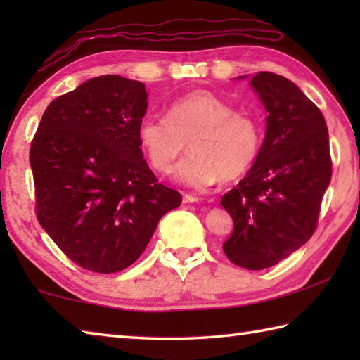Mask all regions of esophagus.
Returning a JSON list of instances; mask_svg holds the SVG:
<instances>
[{
  "label": "esophagus",
  "mask_w": 360,
  "mask_h": 360,
  "mask_svg": "<svg viewBox=\"0 0 360 360\" xmlns=\"http://www.w3.org/2000/svg\"><path fill=\"white\" fill-rule=\"evenodd\" d=\"M182 203H186V205H188V203H198V198L193 197V195L184 193V195H182Z\"/></svg>",
  "instance_id": "obj_1"
}]
</instances>
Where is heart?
Instances as JSON below:
<instances>
[{
	"mask_svg": "<svg viewBox=\"0 0 360 360\" xmlns=\"http://www.w3.org/2000/svg\"><path fill=\"white\" fill-rule=\"evenodd\" d=\"M138 141L152 168L169 173L182 152L191 148L174 172L178 184L203 192L225 179L248 173L257 160L262 130L252 115L235 112L227 101L208 90L176 98L167 117L148 114L138 124Z\"/></svg>",
	"mask_w": 360,
	"mask_h": 360,
	"instance_id": "obj_1",
	"label": "heart"
}]
</instances>
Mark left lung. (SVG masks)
<instances>
[{
	"mask_svg": "<svg viewBox=\"0 0 360 360\" xmlns=\"http://www.w3.org/2000/svg\"><path fill=\"white\" fill-rule=\"evenodd\" d=\"M249 84L265 106L266 131L246 178L221 200L235 225L222 248L235 265L264 270L311 238L332 160L324 115L294 82L262 71Z\"/></svg>",
	"mask_w": 360,
	"mask_h": 360,
	"instance_id": "1",
	"label": "left lung"
}]
</instances>
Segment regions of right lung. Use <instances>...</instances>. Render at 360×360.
<instances>
[{
    "instance_id": "1",
    "label": "right lung",
    "mask_w": 360,
    "mask_h": 360,
    "mask_svg": "<svg viewBox=\"0 0 360 360\" xmlns=\"http://www.w3.org/2000/svg\"><path fill=\"white\" fill-rule=\"evenodd\" d=\"M143 82L106 75L53 100L30 149L41 227L85 270L115 273L148 246L178 191L157 181L138 141Z\"/></svg>"
}]
</instances>
